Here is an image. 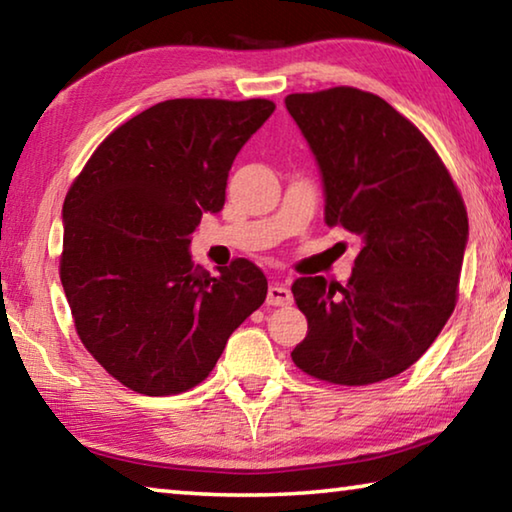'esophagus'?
<instances>
[{"label": "esophagus", "instance_id": "obj_1", "mask_svg": "<svg viewBox=\"0 0 512 512\" xmlns=\"http://www.w3.org/2000/svg\"><path fill=\"white\" fill-rule=\"evenodd\" d=\"M291 300H293L291 291L287 287H282V284H271V287H268L266 302L271 307H287L291 305Z\"/></svg>", "mask_w": 512, "mask_h": 512}]
</instances>
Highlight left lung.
<instances>
[{
  "instance_id": "1",
  "label": "left lung",
  "mask_w": 512,
  "mask_h": 512,
  "mask_svg": "<svg viewBox=\"0 0 512 512\" xmlns=\"http://www.w3.org/2000/svg\"><path fill=\"white\" fill-rule=\"evenodd\" d=\"M284 103L323 173L325 223L361 239L345 287L320 275L293 282L309 332L291 359L327 384L391 379L429 350L456 307L463 196L418 126L377 94L341 85Z\"/></svg>"
}]
</instances>
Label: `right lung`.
Segmentation results:
<instances>
[{
    "instance_id": "right-lung-1",
    "label": "right lung",
    "mask_w": 512,
    "mask_h": 512,
    "mask_svg": "<svg viewBox=\"0 0 512 512\" xmlns=\"http://www.w3.org/2000/svg\"><path fill=\"white\" fill-rule=\"evenodd\" d=\"M268 99H169L103 140L63 203L60 282L81 343L135 393L201 384L268 282L239 257L210 275L189 241L225 203L228 171Z\"/></svg>"
}]
</instances>
